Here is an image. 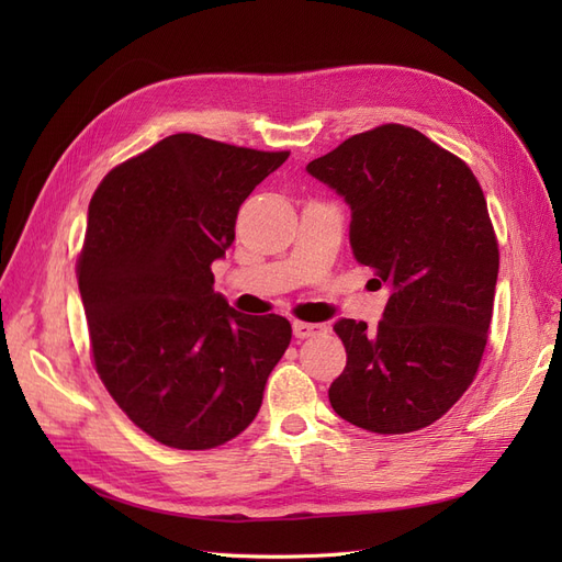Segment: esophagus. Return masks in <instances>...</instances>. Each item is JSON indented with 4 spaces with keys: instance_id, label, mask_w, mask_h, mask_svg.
Segmentation results:
<instances>
[{
    "instance_id": "esophagus-1",
    "label": "esophagus",
    "mask_w": 562,
    "mask_h": 562,
    "mask_svg": "<svg viewBox=\"0 0 562 562\" xmlns=\"http://www.w3.org/2000/svg\"><path fill=\"white\" fill-rule=\"evenodd\" d=\"M328 328L323 323H304V321H293V335L297 339H307V337H318L326 335Z\"/></svg>"
}]
</instances>
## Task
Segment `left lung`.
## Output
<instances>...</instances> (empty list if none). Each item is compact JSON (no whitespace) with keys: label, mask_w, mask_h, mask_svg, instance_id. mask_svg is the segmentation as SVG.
<instances>
[{"label":"left lung","mask_w":562,"mask_h":562,"mask_svg":"<svg viewBox=\"0 0 562 562\" xmlns=\"http://www.w3.org/2000/svg\"><path fill=\"white\" fill-rule=\"evenodd\" d=\"M307 173L351 209L356 260L389 302L378 328L339 318L347 368L333 411L375 434L429 427L475 378L499 274V248L471 168L401 124L351 135Z\"/></svg>","instance_id":"1"}]
</instances>
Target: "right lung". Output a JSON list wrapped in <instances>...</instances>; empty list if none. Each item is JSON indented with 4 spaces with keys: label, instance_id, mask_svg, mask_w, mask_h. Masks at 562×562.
Returning a JSON list of instances; mask_svg holds the SVG:
<instances>
[{
    "label": "right lung",
    "instance_id": "obj_1",
    "mask_svg": "<svg viewBox=\"0 0 562 562\" xmlns=\"http://www.w3.org/2000/svg\"><path fill=\"white\" fill-rule=\"evenodd\" d=\"M288 155L176 133L112 168L89 203L77 274L95 370L168 448L239 436L291 345V323L232 310L211 271L241 203Z\"/></svg>",
    "mask_w": 562,
    "mask_h": 562
}]
</instances>
